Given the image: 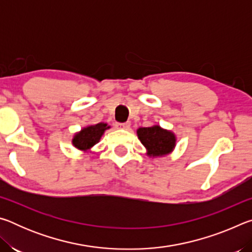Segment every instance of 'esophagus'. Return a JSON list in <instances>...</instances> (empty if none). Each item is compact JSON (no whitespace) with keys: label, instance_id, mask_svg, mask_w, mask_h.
Segmentation results:
<instances>
[{"label":"esophagus","instance_id":"esophagus-1","mask_svg":"<svg viewBox=\"0 0 252 252\" xmlns=\"http://www.w3.org/2000/svg\"><path fill=\"white\" fill-rule=\"evenodd\" d=\"M130 126H131L130 122H125V123L117 122V123H116V127H117V129H129Z\"/></svg>","mask_w":252,"mask_h":252}]
</instances>
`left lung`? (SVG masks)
I'll use <instances>...</instances> for the list:
<instances>
[{"mask_svg":"<svg viewBox=\"0 0 252 252\" xmlns=\"http://www.w3.org/2000/svg\"><path fill=\"white\" fill-rule=\"evenodd\" d=\"M136 133L140 141L147 148L149 156L159 157L168 155L176 146V136L172 132L162 129L159 126L139 127Z\"/></svg>","mask_w":252,"mask_h":252,"instance_id":"8db88e82","label":"left lung"}]
</instances>
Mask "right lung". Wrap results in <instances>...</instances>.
I'll return each instance as SVG.
<instances>
[{
    "instance_id": "add662e5",
    "label": "right lung",
    "mask_w": 252,
    "mask_h": 252,
    "mask_svg": "<svg viewBox=\"0 0 252 252\" xmlns=\"http://www.w3.org/2000/svg\"><path fill=\"white\" fill-rule=\"evenodd\" d=\"M106 123H97L94 126H90L87 127H83L79 133L74 135L72 143L75 148H78L79 150H89L92 148L94 144L100 141L102 134L104 133L106 129H109Z\"/></svg>"
}]
</instances>
